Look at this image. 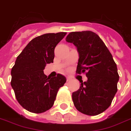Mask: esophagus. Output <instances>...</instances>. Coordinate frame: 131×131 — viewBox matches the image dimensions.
Here are the masks:
<instances>
[{
    "label": "esophagus",
    "mask_w": 131,
    "mask_h": 131,
    "mask_svg": "<svg viewBox=\"0 0 131 131\" xmlns=\"http://www.w3.org/2000/svg\"><path fill=\"white\" fill-rule=\"evenodd\" d=\"M66 80H67V81H70L71 80V78H70V77H67Z\"/></svg>",
    "instance_id": "1"
}]
</instances>
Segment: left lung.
I'll list each match as a JSON object with an SVG mask.
<instances>
[{
    "label": "left lung",
    "mask_w": 131,
    "mask_h": 131,
    "mask_svg": "<svg viewBox=\"0 0 131 131\" xmlns=\"http://www.w3.org/2000/svg\"><path fill=\"white\" fill-rule=\"evenodd\" d=\"M67 42L77 48L79 59L76 73H85L88 81L72 93L76 108L87 115H97L110 106L117 91L119 74L115 62L106 45L91 31L72 32Z\"/></svg>",
    "instance_id": "left-lung-1"
}]
</instances>
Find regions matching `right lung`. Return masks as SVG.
Segmentation results:
<instances>
[{"label":"right lung","instance_id":"right-lung-1","mask_svg":"<svg viewBox=\"0 0 131 131\" xmlns=\"http://www.w3.org/2000/svg\"><path fill=\"white\" fill-rule=\"evenodd\" d=\"M66 32L48 33L30 41L17 57L12 68L11 85L18 102L33 113H41L54 105L57 92L66 82L61 74L49 78L43 73L48 63H53L54 48Z\"/></svg>","mask_w":131,"mask_h":131}]
</instances>
